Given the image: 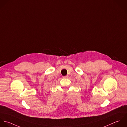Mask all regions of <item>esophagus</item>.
I'll use <instances>...</instances> for the list:
<instances>
[{
	"mask_svg": "<svg viewBox=\"0 0 127 127\" xmlns=\"http://www.w3.org/2000/svg\"><path fill=\"white\" fill-rule=\"evenodd\" d=\"M68 77H69L68 76H63V77L64 78H68Z\"/></svg>",
	"mask_w": 127,
	"mask_h": 127,
	"instance_id": "1",
	"label": "esophagus"
}]
</instances>
